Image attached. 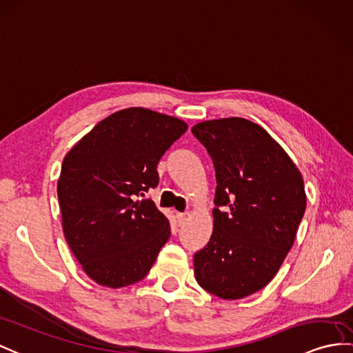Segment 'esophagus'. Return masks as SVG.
Returning <instances> with one entry per match:
<instances>
[{
  "label": "esophagus",
  "instance_id": "1",
  "mask_svg": "<svg viewBox=\"0 0 353 353\" xmlns=\"http://www.w3.org/2000/svg\"><path fill=\"white\" fill-rule=\"evenodd\" d=\"M188 217V212H176V219H178V225H184L185 220Z\"/></svg>",
  "mask_w": 353,
  "mask_h": 353
}]
</instances>
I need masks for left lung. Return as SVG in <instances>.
Here are the masks:
<instances>
[{"label": "left lung", "mask_w": 353, "mask_h": 353, "mask_svg": "<svg viewBox=\"0 0 353 353\" xmlns=\"http://www.w3.org/2000/svg\"><path fill=\"white\" fill-rule=\"evenodd\" d=\"M212 160L214 230L194 253L199 286L221 299L263 289L294 245L305 211L304 181L280 145L244 118L203 121L192 128Z\"/></svg>", "instance_id": "left-lung-1"}]
</instances>
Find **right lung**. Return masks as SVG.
<instances>
[{
  "instance_id": "right-lung-1",
  "label": "right lung",
  "mask_w": 353,
  "mask_h": 353,
  "mask_svg": "<svg viewBox=\"0 0 353 353\" xmlns=\"http://www.w3.org/2000/svg\"><path fill=\"white\" fill-rule=\"evenodd\" d=\"M187 130L181 119L128 108L100 121L67 154L58 202L67 244L101 286L124 288L147 277L170 236L169 220L151 199L157 165Z\"/></svg>"
}]
</instances>
